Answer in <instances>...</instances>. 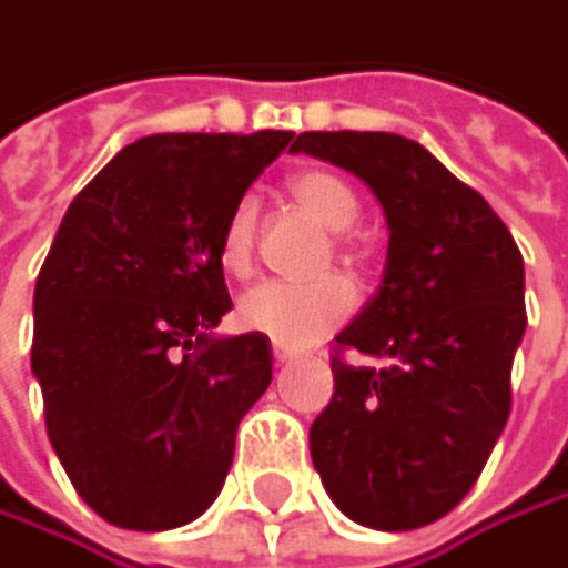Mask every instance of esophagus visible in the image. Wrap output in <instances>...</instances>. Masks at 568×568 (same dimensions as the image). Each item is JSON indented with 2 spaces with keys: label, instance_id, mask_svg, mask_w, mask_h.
<instances>
[{
  "label": "esophagus",
  "instance_id": "esophagus-1",
  "mask_svg": "<svg viewBox=\"0 0 568 568\" xmlns=\"http://www.w3.org/2000/svg\"><path fill=\"white\" fill-rule=\"evenodd\" d=\"M272 359H275V366H282V363H293V359H296V353L275 343V346H272Z\"/></svg>",
  "mask_w": 568,
  "mask_h": 568
}]
</instances>
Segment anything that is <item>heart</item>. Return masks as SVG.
I'll list each match as a JSON object with an SVG mask.
<instances>
[{"mask_svg":"<svg viewBox=\"0 0 568 568\" xmlns=\"http://www.w3.org/2000/svg\"><path fill=\"white\" fill-rule=\"evenodd\" d=\"M290 195L306 209L316 222L333 232L349 229L359 219V195L356 189L329 172V169H303L290 179ZM255 199L242 195L222 222L219 232V262L232 275H245L255 255ZM339 248L356 258V242L339 239ZM356 310V286L343 272H329L313 282H286L265 278L248 293H242L235 306V320L242 329L262 333L278 346H310L329 336L339 323L349 320Z\"/></svg>","mask_w":568,"mask_h":568,"instance_id":"b5f03b06","label":"heart"}]
</instances>
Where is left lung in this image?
<instances>
[{
    "mask_svg": "<svg viewBox=\"0 0 568 568\" xmlns=\"http://www.w3.org/2000/svg\"><path fill=\"white\" fill-rule=\"evenodd\" d=\"M293 152L359 175L383 202L379 293L336 336V393L310 429L313 466L356 523L406 532L476 486L513 409L526 333L523 255L493 205L393 132H303ZM349 348L381 359L353 367Z\"/></svg>",
    "mask_w": 568,
    "mask_h": 568,
    "instance_id": "1",
    "label": "left lung"
}]
</instances>
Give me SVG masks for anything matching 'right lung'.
<instances>
[{"instance_id":"add662e5","label":"right lung","mask_w":568,"mask_h":568,"mask_svg":"<svg viewBox=\"0 0 568 568\" xmlns=\"http://www.w3.org/2000/svg\"><path fill=\"white\" fill-rule=\"evenodd\" d=\"M293 132H159L65 209L36 278L32 373L49 443L85 506L159 532L202 516L239 419L272 383L262 333L209 336L232 310L219 232Z\"/></svg>"}]
</instances>
